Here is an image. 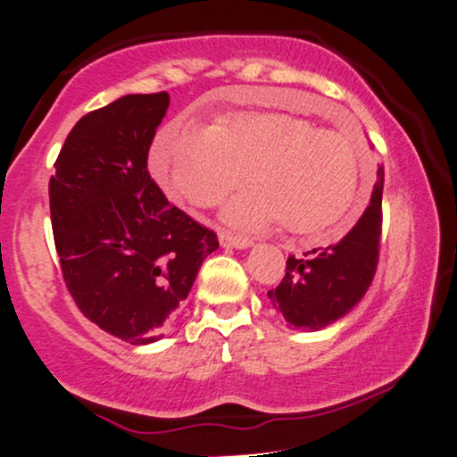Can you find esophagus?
I'll use <instances>...</instances> for the list:
<instances>
[{"label":"esophagus","instance_id":"esophagus-1","mask_svg":"<svg viewBox=\"0 0 457 457\" xmlns=\"http://www.w3.org/2000/svg\"><path fill=\"white\" fill-rule=\"evenodd\" d=\"M220 244H222L224 248L245 250V248H250V245H252V239L239 237V235H233V233H220Z\"/></svg>","mask_w":457,"mask_h":457}]
</instances>
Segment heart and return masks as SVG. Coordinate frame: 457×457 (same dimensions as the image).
I'll return each instance as SVG.
<instances>
[{
	"label": "heart",
	"instance_id": "heart-1",
	"mask_svg": "<svg viewBox=\"0 0 457 457\" xmlns=\"http://www.w3.org/2000/svg\"><path fill=\"white\" fill-rule=\"evenodd\" d=\"M154 175L173 196L213 207L244 184L252 190L222 212L228 227L261 230L284 222L291 233L329 228L351 207L359 184L355 134L316 128L280 111H250L198 130L173 121L152 147Z\"/></svg>",
	"mask_w": 457,
	"mask_h": 457
}]
</instances>
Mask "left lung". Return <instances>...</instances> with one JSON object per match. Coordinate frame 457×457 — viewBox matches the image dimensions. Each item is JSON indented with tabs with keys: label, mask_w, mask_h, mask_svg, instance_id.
<instances>
[{
	"label": "left lung",
	"mask_w": 457,
	"mask_h": 457,
	"mask_svg": "<svg viewBox=\"0 0 457 457\" xmlns=\"http://www.w3.org/2000/svg\"><path fill=\"white\" fill-rule=\"evenodd\" d=\"M383 181L385 169L378 166L366 212L337 244L312 250V256L305 254V259L288 256L282 282L267 293L287 323L299 329L319 331L361 302L377 273L383 227Z\"/></svg>",
	"instance_id": "1"
}]
</instances>
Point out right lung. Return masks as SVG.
<instances>
[{
  "instance_id": "1",
  "label": "right lung",
  "mask_w": 457,
  "mask_h": 457,
  "mask_svg": "<svg viewBox=\"0 0 457 457\" xmlns=\"http://www.w3.org/2000/svg\"><path fill=\"white\" fill-rule=\"evenodd\" d=\"M169 94H130L80 117L48 181L63 280L91 323L130 345H152L173 323L213 230L166 201L147 154Z\"/></svg>"
}]
</instances>
